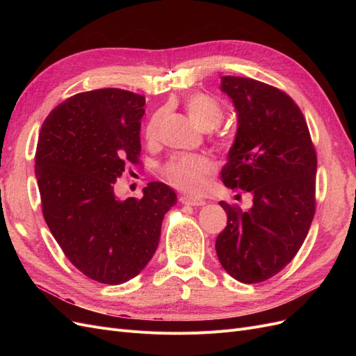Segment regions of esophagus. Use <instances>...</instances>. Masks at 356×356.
Returning a JSON list of instances; mask_svg holds the SVG:
<instances>
[{
	"label": "esophagus",
	"instance_id": "obj_1",
	"mask_svg": "<svg viewBox=\"0 0 356 356\" xmlns=\"http://www.w3.org/2000/svg\"><path fill=\"white\" fill-rule=\"evenodd\" d=\"M179 202L184 204H190V207H204V204H207V202H204L203 199L191 197V196H181Z\"/></svg>",
	"mask_w": 356,
	"mask_h": 356
}]
</instances>
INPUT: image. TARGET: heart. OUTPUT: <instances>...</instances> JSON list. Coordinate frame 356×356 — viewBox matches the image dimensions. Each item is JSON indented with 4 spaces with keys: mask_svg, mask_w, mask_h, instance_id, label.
Masks as SVG:
<instances>
[{
    "mask_svg": "<svg viewBox=\"0 0 356 356\" xmlns=\"http://www.w3.org/2000/svg\"><path fill=\"white\" fill-rule=\"evenodd\" d=\"M184 106L195 122L203 131H211L217 127L222 117L224 111L221 105L211 98L209 95L196 92L187 96ZM163 120V111L156 113L145 127L147 141L154 143L160 136V126ZM215 172L213 161L203 156H190V154H178L172 157L163 166V175L172 186L182 191L188 193H200L208 184V178Z\"/></svg>",
    "mask_w": 356,
    "mask_h": 356,
    "instance_id": "obj_1",
    "label": "heart"
}]
</instances>
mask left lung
<instances>
[{"mask_svg":"<svg viewBox=\"0 0 356 356\" xmlns=\"http://www.w3.org/2000/svg\"><path fill=\"white\" fill-rule=\"evenodd\" d=\"M238 115V132L221 170L225 187L252 195V207L220 202L227 225L215 242L236 281H267L291 263L315 215L316 152L306 118L289 96L252 79L221 77Z\"/></svg>","mask_w":356,"mask_h":356,"instance_id":"1","label":"left lung"}]
</instances>
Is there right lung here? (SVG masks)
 Wrapping results in <instances>:
<instances>
[{
    "label": "right lung",
    "instance_id": "add662e5",
    "mask_svg": "<svg viewBox=\"0 0 356 356\" xmlns=\"http://www.w3.org/2000/svg\"><path fill=\"white\" fill-rule=\"evenodd\" d=\"M145 98L123 89L77 93L41 126L35 177L42 215L68 260L96 282L118 285L152 260L161 221L177 203L163 182L117 199L124 165L138 163Z\"/></svg>",
    "mask_w": 356,
    "mask_h": 356
}]
</instances>
